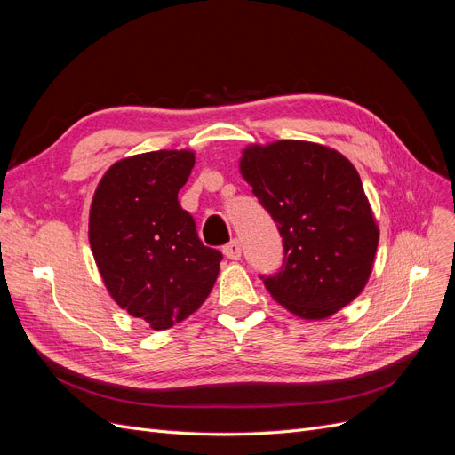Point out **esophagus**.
I'll use <instances>...</instances> for the list:
<instances>
[{"label":"esophagus","instance_id":"obj_1","mask_svg":"<svg viewBox=\"0 0 455 455\" xmlns=\"http://www.w3.org/2000/svg\"><path fill=\"white\" fill-rule=\"evenodd\" d=\"M224 256L228 258V259H239L241 258V244H239V241H231V243H228L226 246H224Z\"/></svg>","mask_w":455,"mask_h":455}]
</instances>
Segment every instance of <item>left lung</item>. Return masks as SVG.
I'll use <instances>...</instances> for the list:
<instances>
[{
  "label": "left lung",
  "mask_w": 455,
  "mask_h": 455,
  "mask_svg": "<svg viewBox=\"0 0 455 455\" xmlns=\"http://www.w3.org/2000/svg\"><path fill=\"white\" fill-rule=\"evenodd\" d=\"M239 171L283 237V269L264 279L271 298L304 321L349 306L364 291L379 241L353 163L323 144L277 140L246 146Z\"/></svg>",
  "instance_id": "8db88e82"
}]
</instances>
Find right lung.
Returning a JSON list of instances; mask_svg holds the SVG:
<instances>
[{"label":"right lung","mask_w":455,"mask_h":455,"mask_svg":"<svg viewBox=\"0 0 455 455\" xmlns=\"http://www.w3.org/2000/svg\"><path fill=\"white\" fill-rule=\"evenodd\" d=\"M191 149H159L114 163L94 189L89 243L108 294L154 330H167L209 298L222 254L197 237L178 191Z\"/></svg>","instance_id":"obj_1"}]
</instances>
